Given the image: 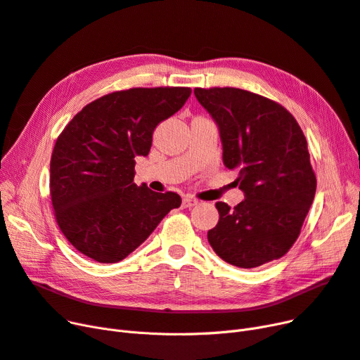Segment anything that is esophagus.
<instances>
[{
	"instance_id": "1",
	"label": "esophagus",
	"mask_w": 360,
	"mask_h": 360,
	"mask_svg": "<svg viewBox=\"0 0 360 360\" xmlns=\"http://www.w3.org/2000/svg\"><path fill=\"white\" fill-rule=\"evenodd\" d=\"M195 205H198V202L195 200L194 197H190V195L184 197V200H182V206H184V207H193V206H195Z\"/></svg>"
}]
</instances>
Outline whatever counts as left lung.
<instances>
[{
	"label": "left lung",
	"mask_w": 360,
	"mask_h": 360,
	"mask_svg": "<svg viewBox=\"0 0 360 360\" xmlns=\"http://www.w3.org/2000/svg\"><path fill=\"white\" fill-rule=\"evenodd\" d=\"M214 118L225 167L237 172L245 200L218 202L219 221L207 240L217 255L240 269L282 258L295 243L316 194L304 133L288 110L255 93L194 89Z\"/></svg>",
	"instance_id": "1"
}]
</instances>
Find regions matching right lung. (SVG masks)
Listing matches in <instances>:
<instances>
[{
  "label": "right lung",
  "instance_id": "1",
  "mask_svg": "<svg viewBox=\"0 0 360 360\" xmlns=\"http://www.w3.org/2000/svg\"><path fill=\"white\" fill-rule=\"evenodd\" d=\"M190 87L129 89L90 102L59 135L50 162L58 225L83 255L102 264L124 259L181 206L176 193L133 182L153 131L178 112Z\"/></svg>",
  "mask_w": 360,
  "mask_h": 360
}]
</instances>
